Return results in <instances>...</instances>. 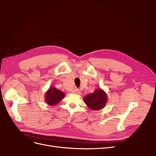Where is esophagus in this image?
<instances>
[{
  "label": "esophagus",
  "mask_w": 156,
  "mask_h": 156,
  "mask_svg": "<svg viewBox=\"0 0 156 156\" xmlns=\"http://www.w3.org/2000/svg\"><path fill=\"white\" fill-rule=\"evenodd\" d=\"M72 92H73V93H75V94H79L80 93L79 90L77 89V88H75L73 90H72Z\"/></svg>",
  "instance_id": "esophagus-1"
}]
</instances>
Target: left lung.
Wrapping results in <instances>:
<instances>
[{
  "instance_id": "left-lung-1",
  "label": "left lung",
  "mask_w": 156,
  "mask_h": 156,
  "mask_svg": "<svg viewBox=\"0 0 156 156\" xmlns=\"http://www.w3.org/2000/svg\"><path fill=\"white\" fill-rule=\"evenodd\" d=\"M83 100L88 107L93 111L102 109L106 105L107 94L101 88L96 89L92 94L84 96Z\"/></svg>"
}]
</instances>
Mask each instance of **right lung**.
I'll list each match as a JSON object with an SVG mask.
<instances>
[{
  "label": "right lung",
  "mask_w": 156,
  "mask_h": 156,
  "mask_svg": "<svg viewBox=\"0 0 156 156\" xmlns=\"http://www.w3.org/2000/svg\"><path fill=\"white\" fill-rule=\"evenodd\" d=\"M64 96L65 94L63 92L56 89L53 86H51L45 94V101L48 105L53 106L58 104Z\"/></svg>",
  "instance_id": "obj_1"
}]
</instances>
